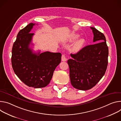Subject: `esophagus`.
<instances>
[{"label": "esophagus", "instance_id": "esophagus-1", "mask_svg": "<svg viewBox=\"0 0 121 121\" xmlns=\"http://www.w3.org/2000/svg\"><path fill=\"white\" fill-rule=\"evenodd\" d=\"M61 60L63 61H66L67 60V58L65 57V55H62L61 57Z\"/></svg>", "mask_w": 121, "mask_h": 121}]
</instances>
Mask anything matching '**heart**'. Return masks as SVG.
I'll return each instance as SVG.
<instances>
[{"label":"heart","instance_id":"obj_1","mask_svg":"<svg viewBox=\"0 0 121 121\" xmlns=\"http://www.w3.org/2000/svg\"><path fill=\"white\" fill-rule=\"evenodd\" d=\"M79 35L78 34L73 35L70 39V41H74V40H75L79 37ZM85 41L84 39L83 38L80 39L77 42L75 43V44L73 46V48H72L74 52H79L83 48L85 45Z\"/></svg>","mask_w":121,"mask_h":121}]
</instances>
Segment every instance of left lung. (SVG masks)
<instances>
[{
    "label": "left lung",
    "mask_w": 121,
    "mask_h": 121,
    "mask_svg": "<svg viewBox=\"0 0 121 121\" xmlns=\"http://www.w3.org/2000/svg\"><path fill=\"white\" fill-rule=\"evenodd\" d=\"M94 35L93 42L83 48L67 61L70 78L73 86L86 90L94 86L104 75L108 66L109 55L104 34L94 27H90Z\"/></svg>",
    "instance_id": "left-lung-1"
}]
</instances>
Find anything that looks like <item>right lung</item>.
Here are the masks:
<instances>
[{"mask_svg": "<svg viewBox=\"0 0 121 121\" xmlns=\"http://www.w3.org/2000/svg\"><path fill=\"white\" fill-rule=\"evenodd\" d=\"M35 23H30L18 33L12 49L11 64L15 73L26 85L34 88L46 86L61 61L60 53L33 52L29 47Z\"/></svg>", "mask_w": 121, "mask_h": 121, "instance_id": "add662e5", "label": "right lung"}]
</instances>
